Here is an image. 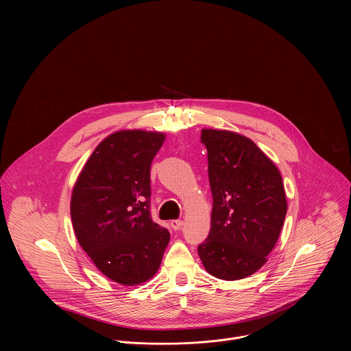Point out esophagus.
Instances as JSON below:
<instances>
[{"label":"esophagus","mask_w":351,"mask_h":351,"mask_svg":"<svg viewBox=\"0 0 351 351\" xmlns=\"http://www.w3.org/2000/svg\"><path fill=\"white\" fill-rule=\"evenodd\" d=\"M182 224H184L182 220H171V223H170V226L174 231H178L182 227Z\"/></svg>","instance_id":"obj_1"}]
</instances>
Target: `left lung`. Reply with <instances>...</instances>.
Listing matches in <instances>:
<instances>
[{"instance_id": "obj_1", "label": "left lung", "mask_w": 351, "mask_h": 351, "mask_svg": "<svg viewBox=\"0 0 351 351\" xmlns=\"http://www.w3.org/2000/svg\"><path fill=\"white\" fill-rule=\"evenodd\" d=\"M201 142L208 151L213 206L199 256L210 276L242 280L266 263L278 241L288 209L282 177L243 135L204 128Z\"/></svg>"}]
</instances>
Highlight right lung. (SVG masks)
<instances>
[{"instance_id":"1","label":"right lung","mask_w":351,"mask_h":351,"mask_svg":"<svg viewBox=\"0 0 351 351\" xmlns=\"http://www.w3.org/2000/svg\"><path fill=\"white\" fill-rule=\"evenodd\" d=\"M165 134L117 131L89 156L71 193L78 243L109 280L134 287L158 271L170 234L150 213L151 162Z\"/></svg>"}]
</instances>
